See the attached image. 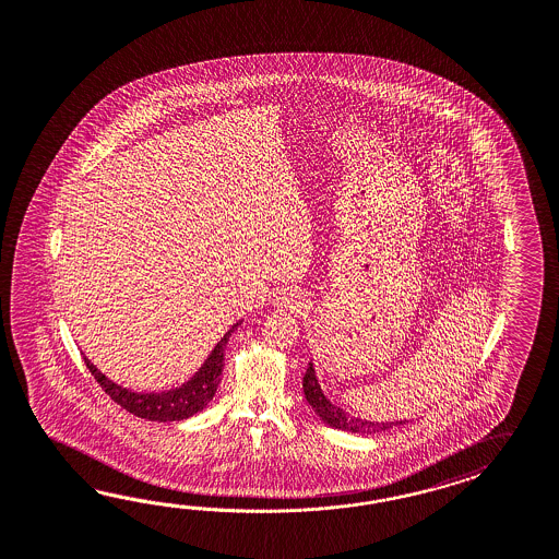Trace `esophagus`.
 <instances>
[{
    "label": "esophagus",
    "instance_id": "34e87169",
    "mask_svg": "<svg viewBox=\"0 0 559 559\" xmlns=\"http://www.w3.org/2000/svg\"><path fill=\"white\" fill-rule=\"evenodd\" d=\"M276 307H281V309H290V311H299L300 307H302V300H300L299 295L295 293V290H281L278 295H276Z\"/></svg>",
    "mask_w": 559,
    "mask_h": 559
}]
</instances>
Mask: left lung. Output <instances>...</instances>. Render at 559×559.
I'll use <instances>...</instances> for the list:
<instances>
[{"label": "left lung", "instance_id": "left-lung-1", "mask_svg": "<svg viewBox=\"0 0 559 559\" xmlns=\"http://www.w3.org/2000/svg\"><path fill=\"white\" fill-rule=\"evenodd\" d=\"M302 390H305V397L307 402L313 406L317 416L323 420V423L333 426V428H340V430H347V432H354V435H376V432H383L392 426H400L402 423H369V420H361V418H355L352 414H347L345 409L337 408L335 404H331L328 400V395L323 394L317 376H314L313 364H309V368L302 376Z\"/></svg>", "mask_w": 559, "mask_h": 559}]
</instances>
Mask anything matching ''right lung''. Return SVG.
I'll use <instances>...</instances> for the list:
<instances>
[{
	"mask_svg": "<svg viewBox=\"0 0 559 559\" xmlns=\"http://www.w3.org/2000/svg\"><path fill=\"white\" fill-rule=\"evenodd\" d=\"M236 328H238V323L231 325L230 331L219 340L218 345L214 347V352L205 359L204 366L188 383H183L181 388H176V390L164 392V394L129 392L121 385L112 383L109 378H105L84 355H82V359H84L88 371L93 373V378L98 381V385L105 390V394L109 395L112 402H117L127 412L135 414L139 418L153 420V423L186 420L193 414L202 412L207 406V402L216 394L219 376H222V369H224V349H226V343L230 340V335Z\"/></svg>",
	"mask_w": 559,
	"mask_h": 559,
	"instance_id": "right-lung-1",
	"label": "right lung"
}]
</instances>
